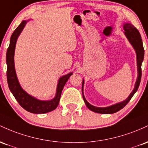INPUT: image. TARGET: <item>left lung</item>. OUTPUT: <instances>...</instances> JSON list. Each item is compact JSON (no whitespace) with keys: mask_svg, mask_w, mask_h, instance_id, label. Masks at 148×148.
Wrapping results in <instances>:
<instances>
[{"mask_svg":"<svg viewBox=\"0 0 148 148\" xmlns=\"http://www.w3.org/2000/svg\"><path fill=\"white\" fill-rule=\"evenodd\" d=\"M124 34L126 35L128 40H129L131 44L132 45L133 47L135 49L137 55V67H138V76L137 77L135 87L133 92L131 93L129 97L126 99L125 101H122V102L119 103L114 104L109 107L106 108H99L93 106L89 104L87 102V100L84 98V94H83V84H84V80L82 81V96H83V100H84V103H85L86 106L90 110L93 111V112H97V113H102V114H112L117 112V111L120 110L122 109L127 104L129 103V101L131 100V99L133 97L136 91L138 89L139 85H140V79H141V75H142V71H141V64H142L144 58V48L143 45V41L141 39V36L139 31L134 25L129 23H126L124 24Z\"/></svg>","mask_w":148,"mask_h":148,"instance_id":"8db88e82","label":"left lung"}]
</instances>
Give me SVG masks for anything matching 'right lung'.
I'll return each instance as SVG.
<instances>
[{"label": "right lung", "mask_w": 148, "mask_h": 148, "mask_svg": "<svg viewBox=\"0 0 148 148\" xmlns=\"http://www.w3.org/2000/svg\"><path fill=\"white\" fill-rule=\"evenodd\" d=\"M26 24V21H23L14 30L13 34H12L10 42L8 48L7 54H6V62H7V80L8 87L19 105L25 110L35 114L47 113L54 110L59 105L63 88L72 75V73L66 75L59 79L56 96L51 101H43L38 100L23 90L18 82L16 75L14 64V54L16 40Z\"/></svg>", "instance_id": "1"}]
</instances>
